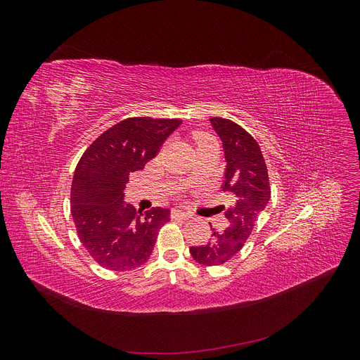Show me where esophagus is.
I'll list each match as a JSON object with an SVG mask.
<instances>
[{"label":"esophagus","instance_id":"esophagus-1","mask_svg":"<svg viewBox=\"0 0 360 360\" xmlns=\"http://www.w3.org/2000/svg\"><path fill=\"white\" fill-rule=\"evenodd\" d=\"M171 217H180V219H191L192 214L188 212H183V210H171Z\"/></svg>","mask_w":360,"mask_h":360}]
</instances>
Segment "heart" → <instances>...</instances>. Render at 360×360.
I'll use <instances>...</instances> for the list:
<instances>
[{
	"instance_id": "1",
	"label": "heart",
	"mask_w": 360,
	"mask_h": 360,
	"mask_svg": "<svg viewBox=\"0 0 360 360\" xmlns=\"http://www.w3.org/2000/svg\"><path fill=\"white\" fill-rule=\"evenodd\" d=\"M193 139H195V143H197L198 148L202 147V146H205V144L212 143V141H214L213 136H210L209 134H205V132H197V134H193Z\"/></svg>"
}]
</instances>
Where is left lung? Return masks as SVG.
<instances>
[{"mask_svg": "<svg viewBox=\"0 0 360 360\" xmlns=\"http://www.w3.org/2000/svg\"><path fill=\"white\" fill-rule=\"evenodd\" d=\"M210 122L225 150L226 169L222 191L233 201L225 210L228 221L225 230L217 231L213 228L210 240L191 246L189 252L202 266H222L245 246L258 216L266 209L271 189L266 160L255 138L228 118L213 117Z\"/></svg>", "mask_w": 360, "mask_h": 360, "instance_id": "1", "label": "left lung"}]
</instances>
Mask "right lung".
I'll return each instance as SVG.
<instances>
[{
    "label": "right lung",
    "instance_id": "obj_1",
    "mask_svg": "<svg viewBox=\"0 0 360 360\" xmlns=\"http://www.w3.org/2000/svg\"><path fill=\"white\" fill-rule=\"evenodd\" d=\"M177 118L129 117L93 141L75 169L70 212L76 233L97 264L126 271L150 258L169 210L153 207L144 213L122 202L129 174L153 159Z\"/></svg>",
    "mask_w": 360,
    "mask_h": 360
}]
</instances>
